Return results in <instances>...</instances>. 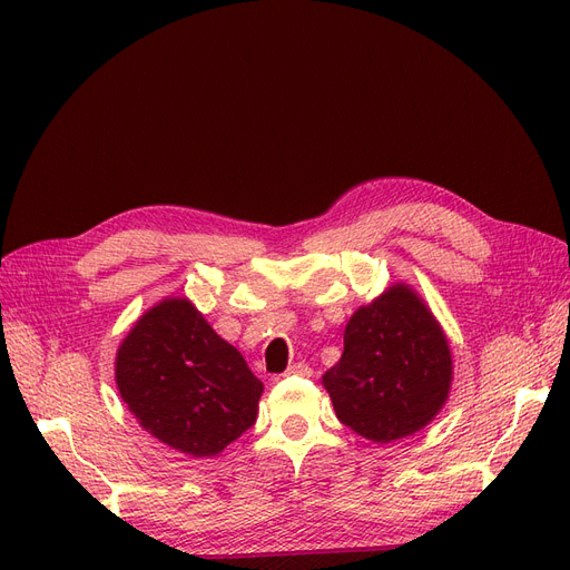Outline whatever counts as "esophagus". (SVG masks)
I'll return each mask as SVG.
<instances>
[{
  "label": "esophagus",
  "mask_w": 570,
  "mask_h": 570,
  "mask_svg": "<svg viewBox=\"0 0 570 570\" xmlns=\"http://www.w3.org/2000/svg\"><path fill=\"white\" fill-rule=\"evenodd\" d=\"M287 375H299V377H312V366L308 364H304V361H297V364H292L287 371H285Z\"/></svg>",
  "instance_id": "34e87169"
}]
</instances>
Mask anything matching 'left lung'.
I'll use <instances>...</instances> for the list:
<instances>
[{
    "label": "left lung",
    "mask_w": 570,
    "mask_h": 570,
    "mask_svg": "<svg viewBox=\"0 0 570 570\" xmlns=\"http://www.w3.org/2000/svg\"><path fill=\"white\" fill-rule=\"evenodd\" d=\"M323 387L356 435L381 444L402 440L433 421L450 396V342L416 292L396 283L356 308Z\"/></svg>",
    "instance_id": "left-lung-1"
}]
</instances>
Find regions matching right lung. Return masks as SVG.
Listing matches in <instances>:
<instances>
[{"label":"right lung","instance_id":"obj_1","mask_svg":"<svg viewBox=\"0 0 570 570\" xmlns=\"http://www.w3.org/2000/svg\"><path fill=\"white\" fill-rule=\"evenodd\" d=\"M116 385L149 435L214 456L256 421L264 385L185 297L137 318L116 354Z\"/></svg>","mask_w":570,"mask_h":570}]
</instances>
